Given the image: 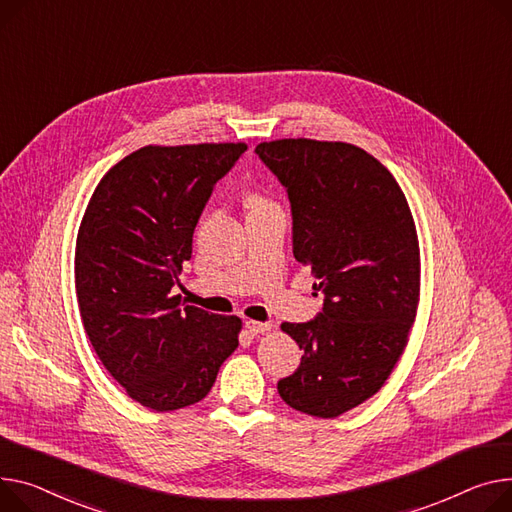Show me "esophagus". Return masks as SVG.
<instances>
[{
  "label": "esophagus",
  "instance_id": "34e87169",
  "mask_svg": "<svg viewBox=\"0 0 512 512\" xmlns=\"http://www.w3.org/2000/svg\"><path fill=\"white\" fill-rule=\"evenodd\" d=\"M245 329L251 333V335H257V333H265L271 329L269 323H261V321H245Z\"/></svg>",
  "mask_w": 512,
  "mask_h": 512
}]
</instances>
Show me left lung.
I'll return each instance as SVG.
<instances>
[{
  "instance_id": "obj_1",
  "label": "left lung",
  "mask_w": 512,
  "mask_h": 512,
  "mask_svg": "<svg viewBox=\"0 0 512 512\" xmlns=\"http://www.w3.org/2000/svg\"><path fill=\"white\" fill-rule=\"evenodd\" d=\"M255 154L286 189L292 253L323 294L315 319L282 323L304 354L278 393L309 416H342L385 385L414 325V218L393 175L362 148L302 138L263 142Z\"/></svg>"
}]
</instances>
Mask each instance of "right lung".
<instances>
[{
    "label": "right lung",
    "instance_id": "add662e5",
    "mask_svg": "<svg viewBox=\"0 0 512 512\" xmlns=\"http://www.w3.org/2000/svg\"><path fill=\"white\" fill-rule=\"evenodd\" d=\"M245 144L131 152L102 177L76 243V296L90 344L131 399L154 412L201 401L236 350L241 319L170 294L193 230Z\"/></svg>",
    "mask_w": 512,
    "mask_h": 512
}]
</instances>
